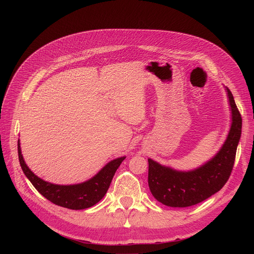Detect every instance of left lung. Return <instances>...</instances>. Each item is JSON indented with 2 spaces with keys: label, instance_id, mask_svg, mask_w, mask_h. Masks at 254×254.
Here are the masks:
<instances>
[{
  "label": "left lung",
  "instance_id": "obj_1",
  "mask_svg": "<svg viewBox=\"0 0 254 254\" xmlns=\"http://www.w3.org/2000/svg\"><path fill=\"white\" fill-rule=\"evenodd\" d=\"M225 90L232 124L224 143L214 156L190 171L175 170L148 158L149 190L159 203L174 208L193 206L219 191L229 180L241 138L242 117L231 90L228 87Z\"/></svg>",
  "mask_w": 254,
  "mask_h": 254
}]
</instances>
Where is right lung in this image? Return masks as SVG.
Segmentation results:
<instances>
[{"mask_svg": "<svg viewBox=\"0 0 254 254\" xmlns=\"http://www.w3.org/2000/svg\"><path fill=\"white\" fill-rule=\"evenodd\" d=\"M17 149L20 167L26 178L34 185V188L51 203L72 210L86 209L100 202L108 190L116 170L126 158V156H122L112 159L95 176L84 182L62 185L50 183L34 174L24 162L21 154L19 139Z\"/></svg>", "mask_w": 254, "mask_h": 254, "instance_id": "obj_1", "label": "right lung"}]
</instances>
